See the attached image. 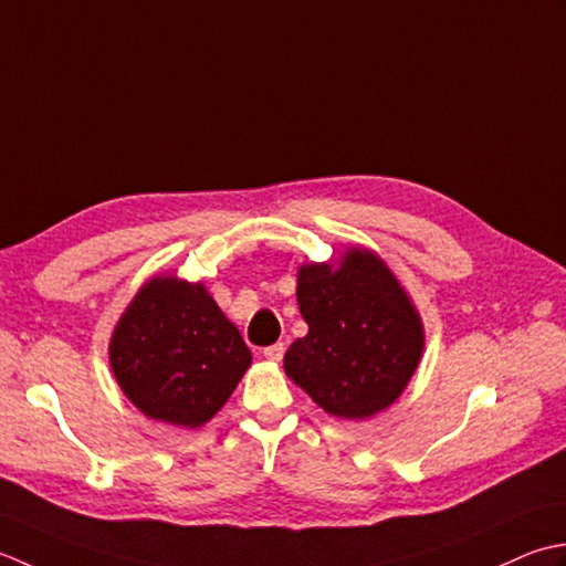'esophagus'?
Segmentation results:
<instances>
[{"instance_id":"esophagus-1","label":"esophagus","mask_w":566,"mask_h":566,"mask_svg":"<svg viewBox=\"0 0 566 566\" xmlns=\"http://www.w3.org/2000/svg\"><path fill=\"white\" fill-rule=\"evenodd\" d=\"M283 352H285V347L283 344L279 342V344H271V347H266L263 349V356H266L269 361H273V364H279L281 359H283Z\"/></svg>"}]
</instances>
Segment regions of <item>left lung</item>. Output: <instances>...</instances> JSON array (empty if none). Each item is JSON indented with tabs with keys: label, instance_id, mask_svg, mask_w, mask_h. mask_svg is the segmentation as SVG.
Wrapping results in <instances>:
<instances>
[{
	"label": "left lung",
	"instance_id": "8db88e82",
	"mask_svg": "<svg viewBox=\"0 0 566 566\" xmlns=\"http://www.w3.org/2000/svg\"><path fill=\"white\" fill-rule=\"evenodd\" d=\"M295 295L307 334L285 352L287 378L334 418L368 420L394 406L420 366L424 327L388 263L366 247L307 261Z\"/></svg>",
	"mask_w": 566,
	"mask_h": 566
}]
</instances>
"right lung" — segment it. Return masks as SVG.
I'll return each instance as SVG.
<instances>
[{"label": "right lung", "instance_id": "obj_1", "mask_svg": "<svg viewBox=\"0 0 566 566\" xmlns=\"http://www.w3.org/2000/svg\"><path fill=\"white\" fill-rule=\"evenodd\" d=\"M122 394L146 418L198 430L222 410L251 352L205 283L151 275L109 339Z\"/></svg>", "mask_w": 566, "mask_h": 566}]
</instances>
